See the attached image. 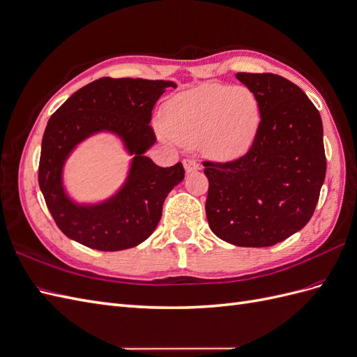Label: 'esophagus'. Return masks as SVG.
Here are the masks:
<instances>
[{
    "mask_svg": "<svg viewBox=\"0 0 357 357\" xmlns=\"http://www.w3.org/2000/svg\"><path fill=\"white\" fill-rule=\"evenodd\" d=\"M183 165H185L186 172H193V171L199 169V164L193 159H185V160H183Z\"/></svg>",
    "mask_w": 357,
    "mask_h": 357,
    "instance_id": "obj_1",
    "label": "esophagus"
}]
</instances>
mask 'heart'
<instances>
[{
  "label": "heart",
  "instance_id": "1",
  "mask_svg": "<svg viewBox=\"0 0 357 357\" xmlns=\"http://www.w3.org/2000/svg\"><path fill=\"white\" fill-rule=\"evenodd\" d=\"M162 123L181 146H204L213 158L235 159L255 142L261 107L244 86L204 83L169 98L162 107Z\"/></svg>",
  "mask_w": 357,
  "mask_h": 357
}]
</instances>
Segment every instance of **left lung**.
<instances>
[{
  "mask_svg": "<svg viewBox=\"0 0 357 357\" xmlns=\"http://www.w3.org/2000/svg\"><path fill=\"white\" fill-rule=\"evenodd\" d=\"M261 107L255 142L229 162L204 160L205 213L220 240L269 247L310 222L326 176L319 110L299 86L273 73H236Z\"/></svg>",
  "mask_w": 357,
  "mask_h": 357,
  "instance_id": "left-lung-1",
  "label": "left lung"
}]
</instances>
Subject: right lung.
Returning <instances> with one entry per match:
<instances>
[{
    "instance_id": "add662e5",
    "label": "right lung",
    "mask_w": 357,
    "mask_h": 357,
    "mask_svg": "<svg viewBox=\"0 0 357 357\" xmlns=\"http://www.w3.org/2000/svg\"><path fill=\"white\" fill-rule=\"evenodd\" d=\"M172 82L102 77L83 86L49 119L41 142L38 185L58 228L68 238L101 252H117L147 240L168 193L185 178L181 162L162 168L144 156L156 143L152 110ZM107 130L135 158L126 185L101 204H75L63 190L61 169L73 147Z\"/></svg>"
}]
</instances>
